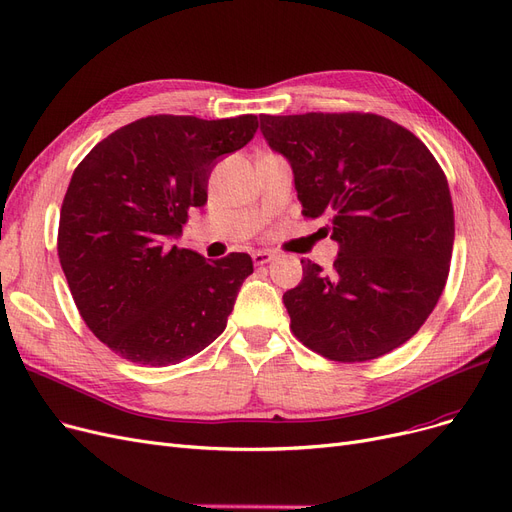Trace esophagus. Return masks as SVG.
Wrapping results in <instances>:
<instances>
[{
    "instance_id": "34e87169",
    "label": "esophagus",
    "mask_w": 512,
    "mask_h": 512,
    "mask_svg": "<svg viewBox=\"0 0 512 512\" xmlns=\"http://www.w3.org/2000/svg\"><path fill=\"white\" fill-rule=\"evenodd\" d=\"M273 258L275 256L271 252H267V250H258V252L252 254V260H254L256 267H262V264H269Z\"/></svg>"
}]
</instances>
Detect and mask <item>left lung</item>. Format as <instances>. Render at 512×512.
I'll return each mask as SVG.
<instances>
[{
	"mask_svg": "<svg viewBox=\"0 0 512 512\" xmlns=\"http://www.w3.org/2000/svg\"><path fill=\"white\" fill-rule=\"evenodd\" d=\"M288 159L302 216L327 218L334 269L302 260L283 294L294 336L334 361H370L410 340L445 288L454 206L439 163L410 130L372 113L260 115Z\"/></svg>",
	"mask_w": 512,
	"mask_h": 512,
	"instance_id": "8db88e82",
	"label": "left lung"
}]
</instances>
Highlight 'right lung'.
<instances>
[{
  "mask_svg": "<svg viewBox=\"0 0 512 512\" xmlns=\"http://www.w3.org/2000/svg\"><path fill=\"white\" fill-rule=\"evenodd\" d=\"M256 115H151L115 130L75 168L58 258L92 334L140 365H174L227 327L248 254L206 260L170 245L208 201L216 163L248 145Z\"/></svg>",
  "mask_w": 512,
  "mask_h": 512,
  "instance_id": "1",
  "label": "right lung"
}]
</instances>
